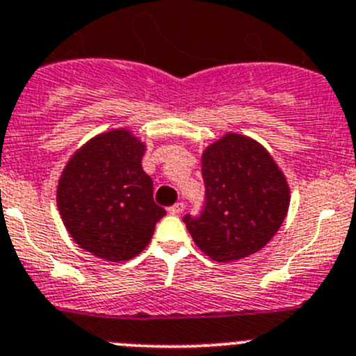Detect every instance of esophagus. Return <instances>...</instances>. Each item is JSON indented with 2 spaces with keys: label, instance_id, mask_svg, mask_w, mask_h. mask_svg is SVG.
Listing matches in <instances>:
<instances>
[{
  "label": "esophagus",
  "instance_id": "34e87169",
  "mask_svg": "<svg viewBox=\"0 0 356 356\" xmlns=\"http://www.w3.org/2000/svg\"><path fill=\"white\" fill-rule=\"evenodd\" d=\"M182 211H184V204H182V202H177V204H175V205L168 207V214H172V216L181 214Z\"/></svg>",
  "mask_w": 356,
  "mask_h": 356
}]
</instances>
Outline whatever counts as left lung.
<instances>
[{"label":"left lung","mask_w":356,"mask_h":356,"mask_svg":"<svg viewBox=\"0 0 356 356\" xmlns=\"http://www.w3.org/2000/svg\"><path fill=\"white\" fill-rule=\"evenodd\" d=\"M205 209L184 223L202 253L230 264L258 253L277 234L290 207V186L254 138L225 133L202 152Z\"/></svg>","instance_id":"1"}]
</instances>
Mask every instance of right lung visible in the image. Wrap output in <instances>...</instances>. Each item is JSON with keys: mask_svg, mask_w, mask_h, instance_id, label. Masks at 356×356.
Here are the masks:
<instances>
[{"mask_svg": "<svg viewBox=\"0 0 356 356\" xmlns=\"http://www.w3.org/2000/svg\"><path fill=\"white\" fill-rule=\"evenodd\" d=\"M144 152L145 142L129 129H108L73 152L61 172L56 200L63 225L102 260L119 264L140 254L167 214L152 200Z\"/></svg>", "mask_w": 356, "mask_h": 356, "instance_id": "right-lung-1", "label": "right lung"}]
</instances>
